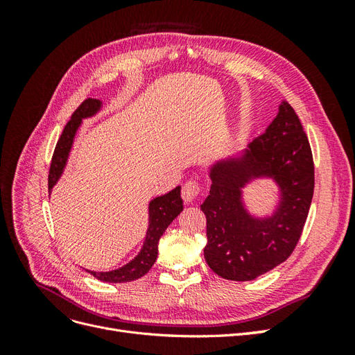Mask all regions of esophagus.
<instances>
[{
    "mask_svg": "<svg viewBox=\"0 0 355 355\" xmlns=\"http://www.w3.org/2000/svg\"><path fill=\"white\" fill-rule=\"evenodd\" d=\"M201 187L197 180L191 179L184 184V188H182V198H184L187 202L194 201L196 197L200 194Z\"/></svg>",
    "mask_w": 355,
    "mask_h": 355,
    "instance_id": "1",
    "label": "esophagus"
}]
</instances>
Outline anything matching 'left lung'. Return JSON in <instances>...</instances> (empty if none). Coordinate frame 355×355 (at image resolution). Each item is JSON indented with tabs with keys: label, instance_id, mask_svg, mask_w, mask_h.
<instances>
[{
	"label": "left lung",
	"instance_id": "obj_1",
	"mask_svg": "<svg viewBox=\"0 0 355 355\" xmlns=\"http://www.w3.org/2000/svg\"><path fill=\"white\" fill-rule=\"evenodd\" d=\"M259 175L272 177L282 189L281 206L268 220L252 218L241 202V188ZM210 178L201 210L207 219L204 257L211 271L249 282L283 263L302 235L314 194L313 151L292 106L283 103L244 155L214 164Z\"/></svg>",
	"mask_w": 355,
	"mask_h": 355
}]
</instances>
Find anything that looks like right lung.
Returning a JSON list of instances; mask_svg holds the SVG:
<instances>
[{
	"label": "right lung",
	"mask_w": 355,
	"mask_h": 355,
	"mask_svg": "<svg viewBox=\"0 0 355 355\" xmlns=\"http://www.w3.org/2000/svg\"><path fill=\"white\" fill-rule=\"evenodd\" d=\"M101 108V101L98 99H85L77 110L73 111L71 120L67 123L65 128L56 144L55 153L51 157V164L49 170V192L56 185L63 168H65L67 159L73 142V136L77 133V128L81 124V120L85 116H92ZM184 210V201L180 197V187H176L168 194L154 198L149 202V228L146 232V240L141 253H139L132 262L118 268V270L110 272H96L89 271L93 277L101 282L106 283H125L133 282L145 275L151 266L154 265L158 254V241L159 237L164 234L168 225L173 222L178 214Z\"/></svg>",
	"instance_id": "right-lung-1"
}]
</instances>
